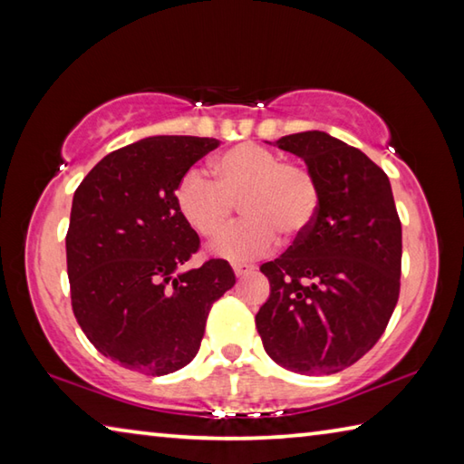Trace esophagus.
I'll return each instance as SVG.
<instances>
[{
	"label": "esophagus",
	"instance_id": "1",
	"mask_svg": "<svg viewBox=\"0 0 464 464\" xmlns=\"http://www.w3.org/2000/svg\"><path fill=\"white\" fill-rule=\"evenodd\" d=\"M256 270V266H251V264H233V272H235V276H247V274H251Z\"/></svg>",
	"mask_w": 464,
	"mask_h": 464
}]
</instances>
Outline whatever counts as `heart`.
I'll use <instances>...</instances> for the list:
<instances>
[{"label": "heart", "mask_w": 464, "mask_h": 464, "mask_svg": "<svg viewBox=\"0 0 464 464\" xmlns=\"http://www.w3.org/2000/svg\"><path fill=\"white\" fill-rule=\"evenodd\" d=\"M215 182L196 171L176 186V207L184 221L207 239H217L233 223L241 202L247 221L215 243V254L229 260L264 256L276 243L296 241L315 225L324 190L304 163L285 161L272 149L243 143L213 161Z\"/></svg>", "instance_id": "obj_1"}]
</instances>
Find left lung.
Instances as JSON below:
<instances>
[{
	"label": "left lung",
	"mask_w": 464,
	"mask_h": 464,
	"mask_svg": "<svg viewBox=\"0 0 464 464\" xmlns=\"http://www.w3.org/2000/svg\"><path fill=\"white\" fill-rule=\"evenodd\" d=\"M315 171L324 202L313 229L260 266L270 296L256 327L274 362L334 374L379 342L401 288V221L384 171L356 147L307 130L276 140Z\"/></svg>",
	"instance_id": "obj_1"
}]
</instances>
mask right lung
<instances>
[{
  "label": "right lung",
  "instance_id": "right-lung-1",
  "mask_svg": "<svg viewBox=\"0 0 464 464\" xmlns=\"http://www.w3.org/2000/svg\"><path fill=\"white\" fill-rule=\"evenodd\" d=\"M218 147L207 137H149L108 153L73 194L65 237L77 324L100 354L161 376L200 348L208 311L235 285L229 262L179 274L200 239L176 186Z\"/></svg>",
  "mask_w": 464,
  "mask_h": 464
}]
</instances>
